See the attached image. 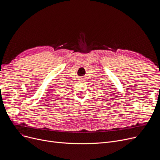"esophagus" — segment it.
Here are the masks:
<instances>
[{
	"label": "esophagus",
	"mask_w": 160,
	"mask_h": 160,
	"mask_svg": "<svg viewBox=\"0 0 160 160\" xmlns=\"http://www.w3.org/2000/svg\"><path fill=\"white\" fill-rule=\"evenodd\" d=\"M80 81H82V82H83V79H80Z\"/></svg>",
	"instance_id": "obj_1"
}]
</instances>
